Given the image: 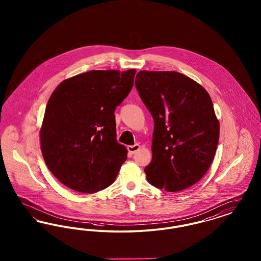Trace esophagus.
I'll return each instance as SVG.
<instances>
[{
  "label": "esophagus",
  "mask_w": 261,
  "mask_h": 261,
  "mask_svg": "<svg viewBox=\"0 0 261 261\" xmlns=\"http://www.w3.org/2000/svg\"><path fill=\"white\" fill-rule=\"evenodd\" d=\"M128 151L131 153V154H134V153H136L137 151L140 149V145L139 144H135V145H133V146H128Z\"/></svg>",
  "instance_id": "esophagus-1"
}]
</instances>
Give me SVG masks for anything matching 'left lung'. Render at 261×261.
I'll return each instance as SVG.
<instances>
[{"mask_svg": "<svg viewBox=\"0 0 261 261\" xmlns=\"http://www.w3.org/2000/svg\"><path fill=\"white\" fill-rule=\"evenodd\" d=\"M135 86L154 122L148 182L167 192L193 186L208 170L219 141L211 96L175 71H140Z\"/></svg>", "mask_w": 261, "mask_h": 261, "instance_id": "left-lung-1", "label": "left lung"}]
</instances>
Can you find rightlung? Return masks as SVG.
<instances>
[{
    "label": "right lung",
    "instance_id": "1",
    "mask_svg": "<svg viewBox=\"0 0 261 261\" xmlns=\"http://www.w3.org/2000/svg\"><path fill=\"white\" fill-rule=\"evenodd\" d=\"M135 74V69L91 70L64 80L51 94L41 149L63 185L92 194L114 182L127 159L116 140L114 111L130 93Z\"/></svg>",
    "mask_w": 261,
    "mask_h": 261
}]
</instances>
